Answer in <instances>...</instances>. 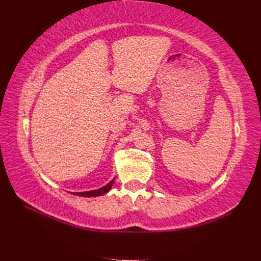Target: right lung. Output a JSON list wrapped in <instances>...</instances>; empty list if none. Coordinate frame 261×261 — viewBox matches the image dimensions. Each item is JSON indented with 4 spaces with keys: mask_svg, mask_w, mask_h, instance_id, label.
Instances as JSON below:
<instances>
[{
    "mask_svg": "<svg viewBox=\"0 0 261 261\" xmlns=\"http://www.w3.org/2000/svg\"><path fill=\"white\" fill-rule=\"evenodd\" d=\"M115 178H113L110 183H108L106 186L101 187L99 189H94V191H90V192H81V193H72L73 195H77L81 197H97V196H102L107 194L108 192H110V189L113 186Z\"/></svg>",
    "mask_w": 261,
    "mask_h": 261,
    "instance_id": "right-lung-1",
    "label": "right lung"
}]
</instances>
